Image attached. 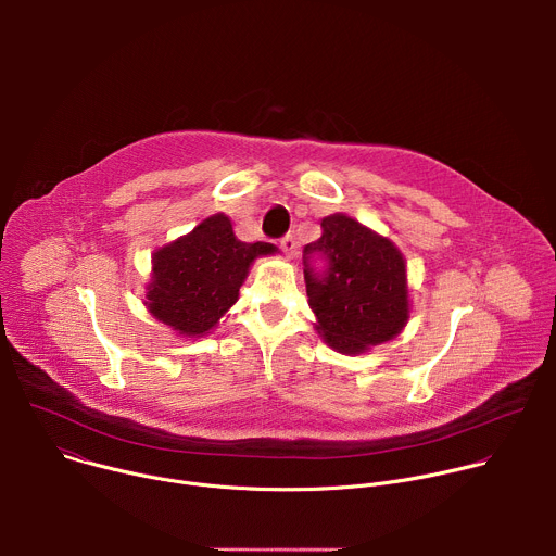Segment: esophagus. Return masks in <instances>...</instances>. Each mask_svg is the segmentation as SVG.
<instances>
[{
    "instance_id": "34e87169",
    "label": "esophagus",
    "mask_w": 556,
    "mask_h": 556,
    "mask_svg": "<svg viewBox=\"0 0 556 556\" xmlns=\"http://www.w3.org/2000/svg\"><path fill=\"white\" fill-rule=\"evenodd\" d=\"M279 247H281V251H283L288 257H292V255H294V251H296L294 237H292V235H283L281 240H279Z\"/></svg>"
}]
</instances>
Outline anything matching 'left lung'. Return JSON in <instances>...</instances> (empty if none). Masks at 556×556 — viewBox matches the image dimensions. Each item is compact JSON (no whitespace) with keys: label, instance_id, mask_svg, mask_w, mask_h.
<instances>
[{"label":"left lung","instance_id":"obj_1","mask_svg":"<svg viewBox=\"0 0 556 556\" xmlns=\"http://www.w3.org/2000/svg\"><path fill=\"white\" fill-rule=\"evenodd\" d=\"M309 307L330 348L358 354L399 334L409 319L401 251L356 219H321V237L303 249Z\"/></svg>","mask_w":556,"mask_h":556}]
</instances>
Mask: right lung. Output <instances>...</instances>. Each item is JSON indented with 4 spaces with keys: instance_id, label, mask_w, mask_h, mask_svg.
<instances>
[{
    "instance_id": "add662e5",
    "label": "right lung",
    "mask_w": 556,
    "mask_h": 556,
    "mask_svg": "<svg viewBox=\"0 0 556 556\" xmlns=\"http://www.w3.org/2000/svg\"><path fill=\"white\" fill-rule=\"evenodd\" d=\"M275 251L266 242H240L226 215H211L193 232L153 253L147 307L180 334H206L237 301L253 260Z\"/></svg>"
}]
</instances>
